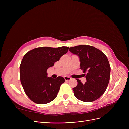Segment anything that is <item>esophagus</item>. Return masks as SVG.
<instances>
[{
  "label": "esophagus",
  "mask_w": 129,
  "mask_h": 129,
  "mask_svg": "<svg viewBox=\"0 0 129 129\" xmlns=\"http://www.w3.org/2000/svg\"><path fill=\"white\" fill-rule=\"evenodd\" d=\"M64 79H65L66 82H67V81L70 80L72 78L70 77H69V76H65L64 77Z\"/></svg>",
  "instance_id": "34e87169"
}]
</instances>
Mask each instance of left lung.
Masks as SVG:
<instances>
[{
    "mask_svg": "<svg viewBox=\"0 0 129 129\" xmlns=\"http://www.w3.org/2000/svg\"><path fill=\"white\" fill-rule=\"evenodd\" d=\"M69 51L77 55L87 82L83 84L77 79V85L73 88L74 96L84 102L98 99L106 91L109 82L110 66L105 54L90 45H80L71 47Z\"/></svg>",
    "mask_w": 129,
    "mask_h": 129,
    "instance_id": "obj_1",
    "label": "left lung"
}]
</instances>
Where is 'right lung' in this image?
I'll return each mask as SVG.
<instances>
[{
    "mask_svg": "<svg viewBox=\"0 0 129 129\" xmlns=\"http://www.w3.org/2000/svg\"><path fill=\"white\" fill-rule=\"evenodd\" d=\"M69 49L67 46L40 47L24 55L20 66V80L26 94L34 103L45 104L57 97L65 79L61 76L56 78L47 77L46 71Z\"/></svg>",
    "mask_w": 129,
    "mask_h": 129,
    "instance_id": "1",
    "label": "right lung"
}]
</instances>
